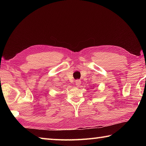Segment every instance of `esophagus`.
Here are the masks:
<instances>
[{"label": "esophagus", "instance_id": "34e87169", "mask_svg": "<svg viewBox=\"0 0 146 146\" xmlns=\"http://www.w3.org/2000/svg\"><path fill=\"white\" fill-rule=\"evenodd\" d=\"M75 83H76V85L79 86L82 83V81L80 80H76V82H75Z\"/></svg>", "mask_w": 146, "mask_h": 146}]
</instances>
